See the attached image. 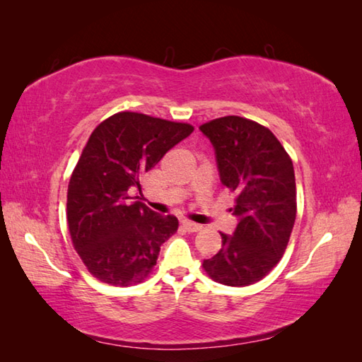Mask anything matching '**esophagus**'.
I'll list each match as a JSON object with an SVG mask.
<instances>
[{
    "mask_svg": "<svg viewBox=\"0 0 362 362\" xmlns=\"http://www.w3.org/2000/svg\"><path fill=\"white\" fill-rule=\"evenodd\" d=\"M182 226L185 227V230H188V232H191V233H194V232H201L202 230V226L201 224H196V222H193V221H188V219H185L182 222Z\"/></svg>",
    "mask_w": 362,
    "mask_h": 362,
    "instance_id": "1",
    "label": "esophagus"
}]
</instances>
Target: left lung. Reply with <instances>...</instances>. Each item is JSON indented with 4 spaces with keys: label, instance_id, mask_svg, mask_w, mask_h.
I'll list each match as a JSON object with an SVG mask.
<instances>
[{
    "label": "left lung",
    "instance_id": "obj_1",
    "mask_svg": "<svg viewBox=\"0 0 362 362\" xmlns=\"http://www.w3.org/2000/svg\"><path fill=\"white\" fill-rule=\"evenodd\" d=\"M221 182L235 193L240 222L202 267L211 280L243 288L263 280L281 259L296 222V175L289 153L267 127L243 117L205 122Z\"/></svg>",
    "mask_w": 362,
    "mask_h": 362
}]
</instances>
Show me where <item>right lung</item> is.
<instances>
[{
    "label": "right lung",
    "mask_w": 362,
    "mask_h": 362,
    "mask_svg": "<svg viewBox=\"0 0 362 362\" xmlns=\"http://www.w3.org/2000/svg\"><path fill=\"white\" fill-rule=\"evenodd\" d=\"M194 127L136 112L104 119L83 146L68 183L66 221L87 271L112 286L141 283L157 264L160 245L179 221L141 201V177Z\"/></svg>",
    "instance_id": "add662e5"
}]
</instances>
